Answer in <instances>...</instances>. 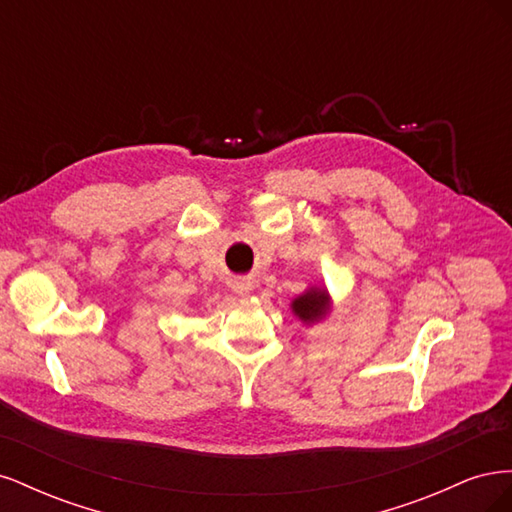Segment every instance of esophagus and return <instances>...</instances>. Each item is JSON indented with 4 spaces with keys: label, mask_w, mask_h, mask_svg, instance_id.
I'll list each match as a JSON object with an SVG mask.
<instances>
[{
    "label": "esophagus",
    "mask_w": 512,
    "mask_h": 512,
    "mask_svg": "<svg viewBox=\"0 0 512 512\" xmlns=\"http://www.w3.org/2000/svg\"><path fill=\"white\" fill-rule=\"evenodd\" d=\"M232 288H235L237 294H250L254 290V282L250 280V277H239V280H235V284H232Z\"/></svg>",
    "instance_id": "obj_1"
}]
</instances>
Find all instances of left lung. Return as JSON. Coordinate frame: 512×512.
<instances>
[{
	"mask_svg": "<svg viewBox=\"0 0 512 512\" xmlns=\"http://www.w3.org/2000/svg\"><path fill=\"white\" fill-rule=\"evenodd\" d=\"M329 305H331L329 292L324 288L312 286V288H307L301 297L294 299L290 307H292V314L299 320L312 324L329 314Z\"/></svg>",
	"mask_w": 512,
	"mask_h": 512,
	"instance_id": "1",
	"label": "left lung"
}]
</instances>
